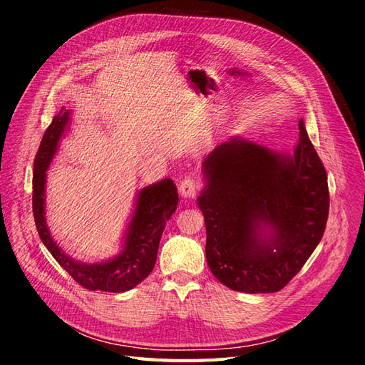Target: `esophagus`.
<instances>
[{
  "mask_svg": "<svg viewBox=\"0 0 365 365\" xmlns=\"http://www.w3.org/2000/svg\"><path fill=\"white\" fill-rule=\"evenodd\" d=\"M200 187H202V185H200L197 179L185 178L179 185V192L183 198H194L198 194Z\"/></svg>",
  "mask_w": 365,
  "mask_h": 365,
  "instance_id": "34e87169",
  "label": "esophagus"
}]
</instances>
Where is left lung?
<instances>
[{"label":"left lung","mask_w":365,"mask_h":365,"mask_svg":"<svg viewBox=\"0 0 365 365\" xmlns=\"http://www.w3.org/2000/svg\"><path fill=\"white\" fill-rule=\"evenodd\" d=\"M294 155L242 138L217 145L203 162L197 198L206 225V261L230 289L284 288L322 241L329 215L327 174L299 121Z\"/></svg>","instance_id":"left-lung-1"}]
</instances>
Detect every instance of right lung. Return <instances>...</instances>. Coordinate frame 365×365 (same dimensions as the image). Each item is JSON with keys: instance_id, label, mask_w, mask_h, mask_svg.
I'll list each match as a JSON object with an SVG mask.
<instances>
[{"instance_id": "right-lung-1", "label": "right lung", "mask_w": 365, "mask_h": 365, "mask_svg": "<svg viewBox=\"0 0 365 365\" xmlns=\"http://www.w3.org/2000/svg\"><path fill=\"white\" fill-rule=\"evenodd\" d=\"M69 110L61 109L42 136L33 171V215L42 242L78 285L91 291L124 292L140 284L155 268L159 242L167 221L179 203L178 187L170 179L153 183L138 192L133 217L128 222L121 252L113 259L88 264L73 259L56 244L45 221L46 170L58 140L69 123Z\"/></svg>"}]
</instances>
